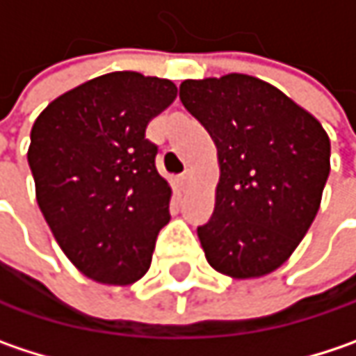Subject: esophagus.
Segmentation results:
<instances>
[{
  "label": "esophagus",
  "mask_w": 356,
  "mask_h": 356,
  "mask_svg": "<svg viewBox=\"0 0 356 356\" xmlns=\"http://www.w3.org/2000/svg\"><path fill=\"white\" fill-rule=\"evenodd\" d=\"M188 180H191V172H184V174H182V176L178 178V184H180V188H186Z\"/></svg>",
  "instance_id": "obj_1"
}]
</instances>
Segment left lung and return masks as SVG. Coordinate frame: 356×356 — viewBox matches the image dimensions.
<instances>
[{"label": "left lung", "mask_w": 356, "mask_h": 356, "mask_svg": "<svg viewBox=\"0 0 356 356\" xmlns=\"http://www.w3.org/2000/svg\"><path fill=\"white\" fill-rule=\"evenodd\" d=\"M180 101L215 141V211L198 227L213 269L255 280L282 267L308 233L330 174L322 123L266 81L229 72L180 85Z\"/></svg>", "instance_id": "obj_1"}]
</instances>
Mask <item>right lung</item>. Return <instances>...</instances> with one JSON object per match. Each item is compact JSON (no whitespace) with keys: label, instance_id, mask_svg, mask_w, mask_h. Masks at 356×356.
Here are the masks:
<instances>
[{"label":"right lung","instance_id":"right-lung-1","mask_svg":"<svg viewBox=\"0 0 356 356\" xmlns=\"http://www.w3.org/2000/svg\"><path fill=\"white\" fill-rule=\"evenodd\" d=\"M176 95L168 79L117 70L63 92L32 125L28 164L40 211L92 282L129 286L149 269L172 188L145 127Z\"/></svg>","mask_w":356,"mask_h":356}]
</instances>
